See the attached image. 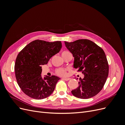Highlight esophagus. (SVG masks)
Wrapping results in <instances>:
<instances>
[{
	"label": "esophagus",
	"mask_w": 125,
	"mask_h": 125,
	"mask_svg": "<svg viewBox=\"0 0 125 125\" xmlns=\"http://www.w3.org/2000/svg\"><path fill=\"white\" fill-rule=\"evenodd\" d=\"M62 79L64 80H65V81H68V80H70V78H63Z\"/></svg>",
	"instance_id": "1"
}]
</instances>
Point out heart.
I'll return each instance as SVG.
<instances>
[{
    "mask_svg": "<svg viewBox=\"0 0 125 125\" xmlns=\"http://www.w3.org/2000/svg\"><path fill=\"white\" fill-rule=\"evenodd\" d=\"M67 52H67V51H65V52H62V54H65L66 53H67ZM56 74H57L59 75H65L66 73V70L62 69V68H59L57 69L56 70Z\"/></svg>",
    "mask_w": 125,
    "mask_h": 125,
    "instance_id": "1",
    "label": "heart"
}]
</instances>
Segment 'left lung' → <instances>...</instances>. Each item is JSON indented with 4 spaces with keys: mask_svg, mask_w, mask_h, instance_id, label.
Instances as JSON below:
<instances>
[{
    "mask_svg": "<svg viewBox=\"0 0 125 125\" xmlns=\"http://www.w3.org/2000/svg\"><path fill=\"white\" fill-rule=\"evenodd\" d=\"M65 44L74 57L73 67L84 74L83 78L79 79V86L71 93L82 99L96 95L103 89L108 75V62L103 49L86 39Z\"/></svg>",
    "mask_w": 125,
    "mask_h": 125,
    "instance_id": "obj_1",
    "label": "left lung"
}]
</instances>
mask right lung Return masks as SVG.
<instances>
[{
	"label": "right lung",
	"instance_id": "add662e5",
	"mask_svg": "<svg viewBox=\"0 0 125 125\" xmlns=\"http://www.w3.org/2000/svg\"><path fill=\"white\" fill-rule=\"evenodd\" d=\"M62 47L60 41L49 42L33 41L25 46L18 55L14 65L17 83L26 95L36 100L51 95L59 77L41 76L42 65H46L52 56L57 54Z\"/></svg>",
	"mask_w": 125,
	"mask_h": 125
}]
</instances>
